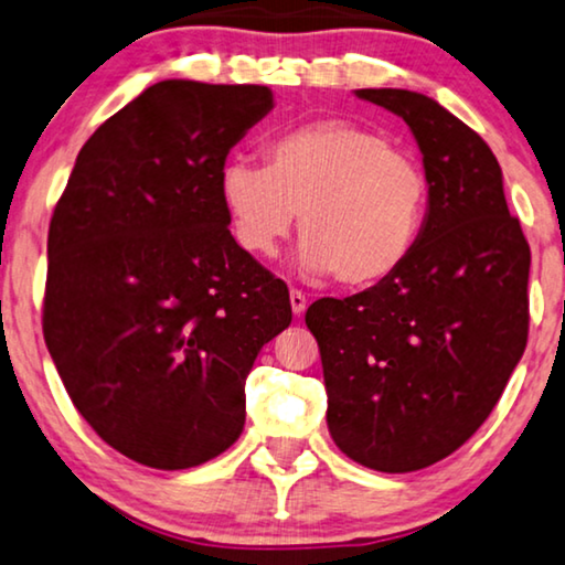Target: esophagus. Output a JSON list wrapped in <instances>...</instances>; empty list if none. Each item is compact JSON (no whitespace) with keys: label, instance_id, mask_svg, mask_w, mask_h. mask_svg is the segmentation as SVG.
<instances>
[{"label":"esophagus","instance_id":"34e87169","mask_svg":"<svg viewBox=\"0 0 565 565\" xmlns=\"http://www.w3.org/2000/svg\"><path fill=\"white\" fill-rule=\"evenodd\" d=\"M289 299H291V311L294 315H305V309H307V297L305 294H301L299 289H291L289 291Z\"/></svg>","mask_w":565,"mask_h":565}]
</instances>
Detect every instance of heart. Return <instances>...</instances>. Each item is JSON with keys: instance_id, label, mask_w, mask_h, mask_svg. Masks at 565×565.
<instances>
[{"instance_id": "b5f03b06", "label": "heart", "mask_w": 565, "mask_h": 565, "mask_svg": "<svg viewBox=\"0 0 565 565\" xmlns=\"http://www.w3.org/2000/svg\"><path fill=\"white\" fill-rule=\"evenodd\" d=\"M221 200L243 250L271 256L299 213V264L352 289L383 284L414 254L426 223L428 177L381 129L319 119L281 131L266 164H223Z\"/></svg>"}]
</instances>
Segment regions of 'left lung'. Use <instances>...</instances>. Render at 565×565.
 Here are the masks:
<instances>
[{
	"instance_id": "left-lung-1",
	"label": "left lung",
	"mask_w": 565,
	"mask_h": 565,
	"mask_svg": "<svg viewBox=\"0 0 565 565\" xmlns=\"http://www.w3.org/2000/svg\"><path fill=\"white\" fill-rule=\"evenodd\" d=\"M414 131L428 210L398 274L344 299H317L327 426L352 461L416 471L484 424L527 342L530 246L502 192L498 157L434 98L360 88Z\"/></svg>"
}]
</instances>
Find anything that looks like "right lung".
Returning <instances> with one entry per match:
<instances>
[{
    "mask_svg": "<svg viewBox=\"0 0 565 565\" xmlns=\"http://www.w3.org/2000/svg\"><path fill=\"white\" fill-rule=\"evenodd\" d=\"M271 108L266 86L154 83L83 145L50 221V358L90 428L145 467L228 449L256 355L291 324L289 289L235 243L217 188Z\"/></svg>",
    "mask_w": 565,
    "mask_h": 565,
    "instance_id": "1",
    "label": "right lung"
}]
</instances>
